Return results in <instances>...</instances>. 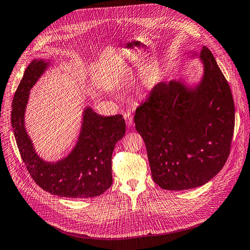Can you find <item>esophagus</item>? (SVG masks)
<instances>
[{
  "label": "esophagus",
  "mask_w": 250,
  "mask_h": 250,
  "mask_svg": "<svg viewBox=\"0 0 250 250\" xmlns=\"http://www.w3.org/2000/svg\"><path fill=\"white\" fill-rule=\"evenodd\" d=\"M124 119H125V121H126V124H127L128 126H133V125H134V119H133V115H132L131 113H129V112L125 113V114H124Z\"/></svg>",
  "instance_id": "obj_1"
}]
</instances>
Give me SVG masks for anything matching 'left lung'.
<instances>
[{"label":"left lung","instance_id":"8db88e82","mask_svg":"<svg viewBox=\"0 0 250 250\" xmlns=\"http://www.w3.org/2000/svg\"><path fill=\"white\" fill-rule=\"evenodd\" d=\"M199 58L203 75L198 84L160 82L134 116L152 178L162 189L205 184L222 169L230 152L235 122L231 90L205 46Z\"/></svg>","mask_w":250,"mask_h":250}]
</instances>
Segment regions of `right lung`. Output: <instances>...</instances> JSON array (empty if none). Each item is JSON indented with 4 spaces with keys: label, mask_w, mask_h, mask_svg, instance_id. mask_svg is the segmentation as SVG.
Returning a JSON list of instances; mask_svg holds the SVG:
<instances>
[{
    "label": "right lung",
    "mask_w": 250,
    "mask_h": 250,
    "mask_svg": "<svg viewBox=\"0 0 250 250\" xmlns=\"http://www.w3.org/2000/svg\"><path fill=\"white\" fill-rule=\"evenodd\" d=\"M50 67V61L34 59L15 93L11 120L16 142L30 175L42 189L67 198L99 196L112 185V153L125 135L122 115L104 117L86 107L78 140L69 154L56 162L37 154L25 127L30 90Z\"/></svg>",
    "instance_id": "1"
}]
</instances>
